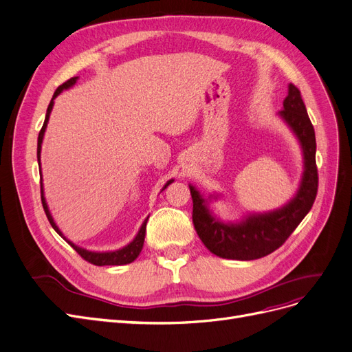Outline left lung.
<instances>
[{
    "mask_svg": "<svg viewBox=\"0 0 352 352\" xmlns=\"http://www.w3.org/2000/svg\"><path fill=\"white\" fill-rule=\"evenodd\" d=\"M280 118L293 131L302 151V176L296 195L281 208L270 212H249L240 221L224 223L210 210V202L220 195L204 198L189 185L193 201L192 220L202 243L211 253L224 259L253 261L272 253L289 237L302 218L311 210L318 193L316 137L305 102L294 84H288V94Z\"/></svg>",
    "mask_w": 352,
    "mask_h": 352,
    "instance_id": "8db88e82",
    "label": "left lung"
}]
</instances>
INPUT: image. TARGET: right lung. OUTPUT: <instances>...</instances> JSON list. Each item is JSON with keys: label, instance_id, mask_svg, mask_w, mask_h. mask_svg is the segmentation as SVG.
Returning <instances> with one entry per match:
<instances>
[{"label": "right lung", "instance_id": "obj_1", "mask_svg": "<svg viewBox=\"0 0 352 352\" xmlns=\"http://www.w3.org/2000/svg\"><path fill=\"white\" fill-rule=\"evenodd\" d=\"M77 80H78V77H72V78H69L68 81H65V82L63 84V86H59V87L56 89V91L54 93V98H52V100H51L50 106H47L46 116H45V122H43V126H42V129H41V132H39V137H38V163H39V166H41V150H42V141H43V135H45V131H46L47 122H50V116H51L52 107H54V100H55V98H56V96H58L59 93H63L64 90H68V89H71L72 86H74V84L77 82ZM41 176H42V168H41ZM172 182H173V179L168 180L167 184L163 186V189H162V190H164L168 185L172 184ZM41 193H42V205H43V210H45V214H46V217H47V220H50L51 226L54 227L55 232H56L60 237H63V239L67 241V243H68L72 249H74V250L80 254V256H81L82 259H86L87 262H90V263H93V265L104 266V265H126V263L134 262V261L138 258V254L141 253L142 246H144V239H145V226H147L148 217L145 218L144 223L141 224V227H140V230H138L137 236L134 237V240H132L131 243H128L126 246L120 248V249H118V250H111V252H93V250H87V249H84V248H80V246L74 245V243H72L71 240H68V239L63 234V232H60L59 227H58V226H56V223L54 221L52 214H51V211H50V207H47V204H46L45 193H43L42 177H41Z\"/></svg>", "mask_w": 352, "mask_h": 352}]
</instances>
